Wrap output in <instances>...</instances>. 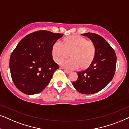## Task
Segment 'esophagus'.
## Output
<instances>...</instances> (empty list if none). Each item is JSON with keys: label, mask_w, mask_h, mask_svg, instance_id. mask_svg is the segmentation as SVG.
<instances>
[{"label": "esophagus", "mask_w": 129, "mask_h": 129, "mask_svg": "<svg viewBox=\"0 0 129 129\" xmlns=\"http://www.w3.org/2000/svg\"><path fill=\"white\" fill-rule=\"evenodd\" d=\"M64 72L67 74H69L70 73V71H69V70H66V69H64Z\"/></svg>", "instance_id": "1"}]
</instances>
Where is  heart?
Masks as SVG:
<instances>
[{
  "label": "heart",
  "instance_id": "heart-1",
  "mask_svg": "<svg viewBox=\"0 0 129 129\" xmlns=\"http://www.w3.org/2000/svg\"><path fill=\"white\" fill-rule=\"evenodd\" d=\"M52 56L55 61L60 63L70 55L71 58L62 62V66L74 70L81 66L87 67L93 61L95 47L91 40H86L78 35H71L63 39V43L56 41L52 47Z\"/></svg>",
  "mask_w": 129,
  "mask_h": 129
}]
</instances>
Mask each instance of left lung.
Segmentation results:
<instances>
[{
	"instance_id": "left-lung-1",
	"label": "left lung",
	"mask_w": 129,
	"mask_h": 129,
	"mask_svg": "<svg viewBox=\"0 0 129 129\" xmlns=\"http://www.w3.org/2000/svg\"><path fill=\"white\" fill-rule=\"evenodd\" d=\"M94 42L95 54L90 66L78 72V78L73 83L77 91L92 94L103 89L114 77L117 57L114 49L103 38L94 33L82 34Z\"/></svg>"
}]
</instances>
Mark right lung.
Segmentation results:
<instances>
[{"label":"right lung","mask_w":129,"mask_h":129,"mask_svg":"<svg viewBox=\"0 0 129 129\" xmlns=\"http://www.w3.org/2000/svg\"><path fill=\"white\" fill-rule=\"evenodd\" d=\"M62 34L39 30L25 36L12 53L9 68L13 82L24 94L43 91L59 68L52 58L54 44Z\"/></svg>","instance_id":"add662e5"}]
</instances>
